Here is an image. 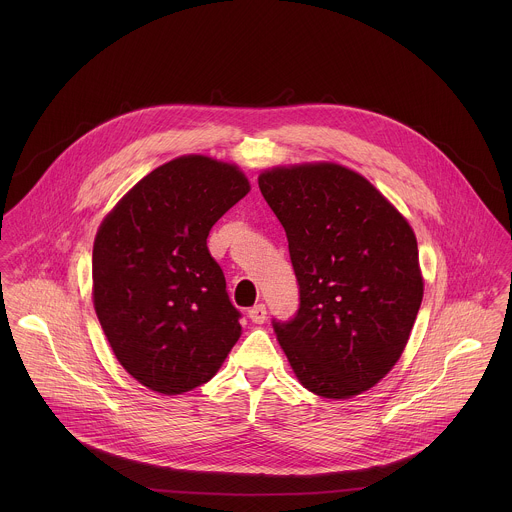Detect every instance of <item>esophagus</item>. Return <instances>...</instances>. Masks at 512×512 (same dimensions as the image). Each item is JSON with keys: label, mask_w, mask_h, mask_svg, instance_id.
Masks as SVG:
<instances>
[{"label": "esophagus", "mask_w": 512, "mask_h": 512, "mask_svg": "<svg viewBox=\"0 0 512 512\" xmlns=\"http://www.w3.org/2000/svg\"><path fill=\"white\" fill-rule=\"evenodd\" d=\"M266 315H268V311H266V305H264V303H258V305H254V307L248 309V317H250V321H254V323H264V321H266Z\"/></svg>", "instance_id": "obj_1"}]
</instances>
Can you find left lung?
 <instances>
[{
    "mask_svg": "<svg viewBox=\"0 0 512 512\" xmlns=\"http://www.w3.org/2000/svg\"><path fill=\"white\" fill-rule=\"evenodd\" d=\"M260 191L282 222L299 309L272 321L297 380L351 398L398 363L424 280L412 226L363 175L337 163L274 167Z\"/></svg>",
    "mask_w": 512,
    "mask_h": 512,
    "instance_id": "1",
    "label": "left lung"
}]
</instances>
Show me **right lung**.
Segmentation results:
<instances>
[{"label":"right lung","mask_w":512,"mask_h":512,"mask_svg":"<svg viewBox=\"0 0 512 512\" xmlns=\"http://www.w3.org/2000/svg\"><path fill=\"white\" fill-rule=\"evenodd\" d=\"M248 191L236 165L183 155L134 185L96 232L98 321L120 365L153 392L209 382L240 337L207 236Z\"/></svg>","instance_id":"1"}]
</instances>
